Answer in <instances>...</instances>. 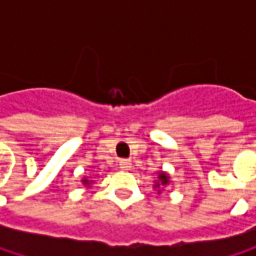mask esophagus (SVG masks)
I'll use <instances>...</instances> for the list:
<instances>
[{"label": "esophagus", "instance_id": "esophagus-1", "mask_svg": "<svg viewBox=\"0 0 256 256\" xmlns=\"http://www.w3.org/2000/svg\"><path fill=\"white\" fill-rule=\"evenodd\" d=\"M120 168H122L123 170H130V168H132V162H130V160H126V158L120 160Z\"/></svg>", "mask_w": 256, "mask_h": 256}]
</instances>
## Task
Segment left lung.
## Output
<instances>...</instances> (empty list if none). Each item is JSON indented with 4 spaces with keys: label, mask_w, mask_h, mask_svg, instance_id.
<instances>
[{
    "label": "left lung",
    "mask_w": 256,
    "mask_h": 256,
    "mask_svg": "<svg viewBox=\"0 0 256 256\" xmlns=\"http://www.w3.org/2000/svg\"><path fill=\"white\" fill-rule=\"evenodd\" d=\"M169 184V175H166L164 172H160L158 174V180L156 182V188H160V186H163V185H168Z\"/></svg>",
    "instance_id": "obj_1"
}]
</instances>
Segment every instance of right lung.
Segmentation results:
<instances>
[{"label":"right lung","instance_id":"add662e5","mask_svg":"<svg viewBox=\"0 0 256 256\" xmlns=\"http://www.w3.org/2000/svg\"><path fill=\"white\" fill-rule=\"evenodd\" d=\"M82 182H84L86 185H87V184H90V182H88V179H82Z\"/></svg>","mask_w":256,"mask_h":256}]
</instances>
